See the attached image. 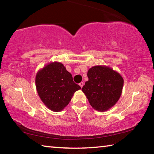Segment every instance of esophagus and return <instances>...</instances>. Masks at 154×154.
<instances>
[{
	"label": "esophagus",
	"instance_id": "1",
	"mask_svg": "<svg viewBox=\"0 0 154 154\" xmlns=\"http://www.w3.org/2000/svg\"><path fill=\"white\" fill-rule=\"evenodd\" d=\"M83 85H84V83H83V82H81L79 83V85H80L81 88H82L83 86Z\"/></svg>",
	"mask_w": 154,
	"mask_h": 154
}]
</instances>
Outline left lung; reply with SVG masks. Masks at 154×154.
<instances>
[{
    "instance_id": "1",
    "label": "left lung",
    "mask_w": 154,
    "mask_h": 154,
    "mask_svg": "<svg viewBox=\"0 0 154 154\" xmlns=\"http://www.w3.org/2000/svg\"><path fill=\"white\" fill-rule=\"evenodd\" d=\"M88 77L82 90L92 108L103 112L113 107L122 93V75L108 66L96 65L88 70Z\"/></svg>"
}]
</instances>
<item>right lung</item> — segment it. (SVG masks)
I'll return each instance as SVG.
<instances>
[{"instance_id":"obj_1","label":"right lung","mask_w":154,"mask_h":154,"mask_svg":"<svg viewBox=\"0 0 154 154\" xmlns=\"http://www.w3.org/2000/svg\"><path fill=\"white\" fill-rule=\"evenodd\" d=\"M35 84L41 101L54 112L63 110L74 93L81 89L73 82L72 75L59 62H49L38 71Z\"/></svg>"}]
</instances>
